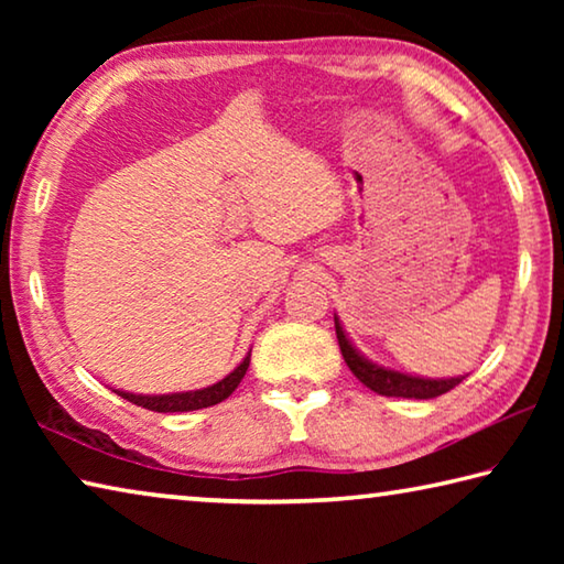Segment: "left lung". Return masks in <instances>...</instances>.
<instances>
[{
	"instance_id": "1",
	"label": "left lung",
	"mask_w": 564,
	"mask_h": 564,
	"mask_svg": "<svg viewBox=\"0 0 564 564\" xmlns=\"http://www.w3.org/2000/svg\"><path fill=\"white\" fill-rule=\"evenodd\" d=\"M336 318V336H338V346L343 352V360L348 362V368L352 370L362 386L373 390L378 395H388V398H415V400H427V398H437L453 390L465 376L457 378H423V376H410V373H400L395 368H386L380 362L368 360L362 352L352 346V340L348 338L346 328L338 316Z\"/></svg>"
}]
</instances>
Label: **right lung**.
Wrapping results in <instances>:
<instances>
[{
    "label": "right lung",
    "instance_id": "right-lung-1",
    "mask_svg": "<svg viewBox=\"0 0 564 564\" xmlns=\"http://www.w3.org/2000/svg\"><path fill=\"white\" fill-rule=\"evenodd\" d=\"M248 362H251V350L246 352V358L238 362V366L228 373L226 378L218 380L214 386L198 388V390H184V393H164V395H141V393H127V390H113V393L129 400L133 405H141L147 410H154V413H188V410H202L221 403L228 395L234 393L241 383Z\"/></svg>",
    "mask_w": 564,
    "mask_h": 564
}]
</instances>
